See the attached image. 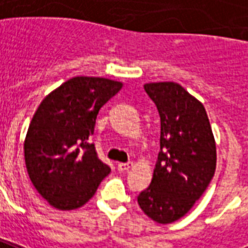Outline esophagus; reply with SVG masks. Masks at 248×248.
<instances>
[{
  "mask_svg": "<svg viewBox=\"0 0 248 248\" xmlns=\"http://www.w3.org/2000/svg\"><path fill=\"white\" fill-rule=\"evenodd\" d=\"M131 166H132V162H119V164H117V169H119L120 171H125L128 170Z\"/></svg>",
  "mask_w": 248,
  "mask_h": 248,
  "instance_id": "34e87169",
  "label": "esophagus"
}]
</instances>
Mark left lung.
Here are the masks:
<instances>
[{"mask_svg":"<svg viewBox=\"0 0 248 248\" xmlns=\"http://www.w3.org/2000/svg\"><path fill=\"white\" fill-rule=\"evenodd\" d=\"M161 122L160 152L151 185L137 202L158 223H171L190 210L214 176L216 141L205 107L174 82L144 84Z\"/></svg>","mask_w":248,"mask_h":248,"instance_id":"obj_1","label":"left lung"}]
</instances>
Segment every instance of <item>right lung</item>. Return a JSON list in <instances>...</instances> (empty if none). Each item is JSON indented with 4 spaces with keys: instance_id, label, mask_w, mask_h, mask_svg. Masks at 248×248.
Returning a JSON list of instances; mask_svg holds the SVG:
<instances>
[{
    "instance_id": "1",
    "label": "right lung",
    "mask_w": 248,
    "mask_h": 248,
    "mask_svg": "<svg viewBox=\"0 0 248 248\" xmlns=\"http://www.w3.org/2000/svg\"><path fill=\"white\" fill-rule=\"evenodd\" d=\"M122 87L106 78H72L48 93L34 113L25 162L34 187L55 209L83 206L109 174L91 139L100 108Z\"/></svg>"
}]
</instances>
